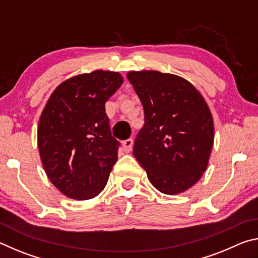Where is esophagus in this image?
Here are the masks:
<instances>
[{
	"label": "esophagus",
	"mask_w": 258,
	"mask_h": 258,
	"mask_svg": "<svg viewBox=\"0 0 258 258\" xmlns=\"http://www.w3.org/2000/svg\"><path fill=\"white\" fill-rule=\"evenodd\" d=\"M133 139H127L125 140V141L123 142V146H124V149L126 152H130L131 150H132L133 148Z\"/></svg>",
	"instance_id": "1"
}]
</instances>
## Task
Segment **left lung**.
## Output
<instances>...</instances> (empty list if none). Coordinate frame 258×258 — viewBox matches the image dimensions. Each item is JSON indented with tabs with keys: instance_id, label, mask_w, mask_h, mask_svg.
Returning a JSON list of instances; mask_svg holds the SVG:
<instances>
[{
	"instance_id": "1",
	"label": "left lung",
	"mask_w": 258,
	"mask_h": 258,
	"mask_svg": "<svg viewBox=\"0 0 258 258\" xmlns=\"http://www.w3.org/2000/svg\"><path fill=\"white\" fill-rule=\"evenodd\" d=\"M126 76L145 109L134 157L158 191H186L206 171L214 143L206 101L189 81L173 74L141 71Z\"/></svg>"
}]
</instances>
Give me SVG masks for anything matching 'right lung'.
Masks as SVG:
<instances>
[{
	"instance_id": "add662e5",
	"label": "right lung",
	"mask_w": 258,
	"mask_h": 258,
	"mask_svg": "<svg viewBox=\"0 0 258 258\" xmlns=\"http://www.w3.org/2000/svg\"><path fill=\"white\" fill-rule=\"evenodd\" d=\"M123 82L119 73L99 69L73 76L56 86L43 109L40 157L52 184L68 198L92 199L107 184L119 142L104 103Z\"/></svg>"
}]
</instances>
